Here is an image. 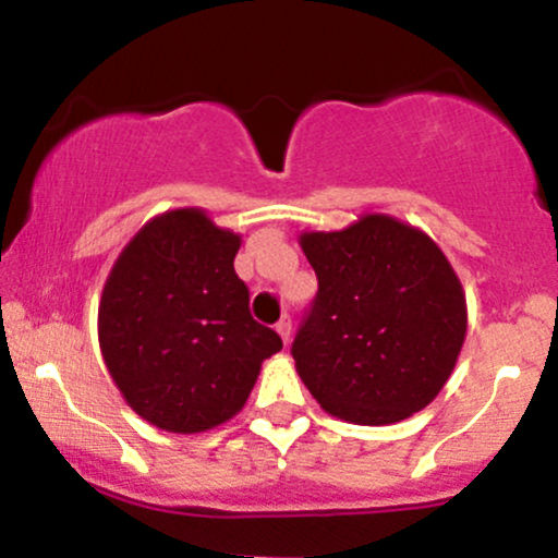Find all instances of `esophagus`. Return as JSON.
Instances as JSON below:
<instances>
[{
	"instance_id": "esophagus-1",
	"label": "esophagus",
	"mask_w": 558,
	"mask_h": 558,
	"mask_svg": "<svg viewBox=\"0 0 558 558\" xmlns=\"http://www.w3.org/2000/svg\"><path fill=\"white\" fill-rule=\"evenodd\" d=\"M275 330H278V336L283 338V343L291 341V317H280V323L275 325Z\"/></svg>"
}]
</instances>
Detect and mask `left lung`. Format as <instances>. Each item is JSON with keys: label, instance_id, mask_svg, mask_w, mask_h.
Here are the masks:
<instances>
[{"label": "left lung", "instance_id": "obj_1", "mask_svg": "<svg viewBox=\"0 0 558 558\" xmlns=\"http://www.w3.org/2000/svg\"><path fill=\"white\" fill-rule=\"evenodd\" d=\"M317 299L293 341L319 407L351 425H393L430 403L466 336L462 280L425 230L367 213L299 235Z\"/></svg>", "mask_w": 558, "mask_h": 558}]
</instances>
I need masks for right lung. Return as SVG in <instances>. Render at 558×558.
Segmentation results:
<instances>
[{"mask_svg":"<svg viewBox=\"0 0 558 558\" xmlns=\"http://www.w3.org/2000/svg\"><path fill=\"white\" fill-rule=\"evenodd\" d=\"M241 235L202 207L151 217L114 259L99 349L128 407L168 433H207L241 412L280 336L248 315L233 270Z\"/></svg>","mask_w":558,"mask_h":558,"instance_id":"right-lung-1","label":"right lung"}]
</instances>
